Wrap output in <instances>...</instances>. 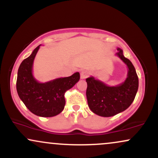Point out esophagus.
Returning <instances> with one entry per match:
<instances>
[{
    "mask_svg": "<svg viewBox=\"0 0 158 158\" xmlns=\"http://www.w3.org/2000/svg\"><path fill=\"white\" fill-rule=\"evenodd\" d=\"M88 72L86 70H81L80 73V77L81 79H85L86 77H88Z\"/></svg>",
    "mask_w": 158,
    "mask_h": 158,
    "instance_id": "esophagus-1",
    "label": "esophagus"
}]
</instances>
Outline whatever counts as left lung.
Listing matches in <instances>:
<instances>
[{"mask_svg": "<svg viewBox=\"0 0 158 158\" xmlns=\"http://www.w3.org/2000/svg\"><path fill=\"white\" fill-rule=\"evenodd\" d=\"M117 50V55L128 68V77L122 85L109 87L94 77L86 79L88 106L94 114L101 117H112L127 109L133 102L138 90L139 80L135 67L123 56L121 49Z\"/></svg>", "mask_w": 158, "mask_h": 158, "instance_id": "1", "label": "left lung"}]
</instances>
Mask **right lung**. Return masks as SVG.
Here are the masks:
<instances>
[{"label":"right lung","instance_id":"add662e5","mask_svg":"<svg viewBox=\"0 0 158 158\" xmlns=\"http://www.w3.org/2000/svg\"><path fill=\"white\" fill-rule=\"evenodd\" d=\"M38 46L32 53L20 64L18 71L16 89L20 99L32 114L42 117L58 115L64 108V94L80 79L79 73L68 77L59 78L46 83H39L32 74V63L39 49Z\"/></svg>","mask_w":158,"mask_h":158}]
</instances>
